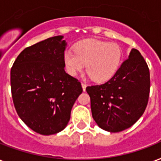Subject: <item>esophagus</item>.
<instances>
[{
    "label": "esophagus",
    "mask_w": 161,
    "mask_h": 161,
    "mask_svg": "<svg viewBox=\"0 0 161 161\" xmlns=\"http://www.w3.org/2000/svg\"><path fill=\"white\" fill-rule=\"evenodd\" d=\"M86 87H87V84L85 83H82V88H83V91H85Z\"/></svg>",
    "instance_id": "obj_1"
}]
</instances>
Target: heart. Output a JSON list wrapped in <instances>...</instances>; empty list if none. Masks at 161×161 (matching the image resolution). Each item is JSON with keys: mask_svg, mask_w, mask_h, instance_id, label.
<instances>
[{"mask_svg": "<svg viewBox=\"0 0 161 161\" xmlns=\"http://www.w3.org/2000/svg\"><path fill=\"white\" fill-rule=\"evenodd\" d=\"M121 49L118 45L95 39H88L77 44L75 50L64 52V62L70 75L77 76L86 71L93 80L110 79L121 64Z\"/></svg>", "mask_w": 161, "mask_h": 161, "instance_id": "1", "label": "heart"}]
</instances>
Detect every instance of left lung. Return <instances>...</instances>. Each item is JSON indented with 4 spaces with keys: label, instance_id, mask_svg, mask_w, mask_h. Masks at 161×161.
<instances>
[{
    "label": "left lung",
    "instance_id": "1",
    "mask_svg": "<svg viewBox=\"0 0 161 161\" xmlns=\"http://www.w3.org/2000/svg\"><path fill=\"white\" fill-rule=\"evenodd\" d=\"M150 77L140 52L132 49L112 78L100 85L88 86L93 118L102 129L118 132L132 127L146 109Z\"/></svg>",
    "mask_w": 161,
    "mask_h": 161
}]
</instances>
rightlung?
I'll use <instances>...</instances> for the list:
<instances>
[{"label":"right lung","mask_w":161,"mask_h":161,"mask_svg":"<svg viewBox=\"0 0 161 161\" xmlns=\"http://www.w3.org/2000/svg\"><path fill=\"white\" fill-rule=\"evenodd\" d=\"M63 36L51 37L25 48L11 69L13 104L22 121L42 135L67 127L82 94L81 83L65 72Z\"/></svg>","instance_id":"add662e5"}]
</instances>
